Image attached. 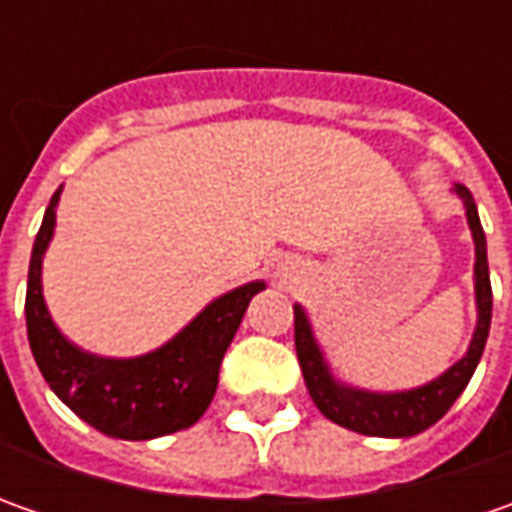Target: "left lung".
Wrapping results in <instances>:
<instances>
[{
	"label": "left lung",
	"mask_w": 512,
	"mask_h": 512,
	"mask_svg": "<svg viewBox=\"0 0 512 512\" xmlns=\"http://www.w3.org/2000/svg\"><path fill=\"white\" fill-rule=\"evenodd\" d=\"M456 193L464 199L467 207V222L473 230L476 242V305H479V325L473 333L470 350L462 362H456L436 382L407 390V393H364L353 387H342L330 379L327 364L322 359V350L310 333L305 310L293 307V330H296V356L302 364L307 393L313 404L325 413L330 422L342 424L353 433L362 436H387V439H402L416 436L436 424L444 413L453 407V402L462 396V390L470 382L476 364L482 359L487 333H490V316H493V290H490V270H487V239H484L479 210L470 196V190L456 185Z\"/></svg>",
	"instance_id": "obj_1"
}]
</instances>
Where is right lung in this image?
I'll use <instances>...</instances> for the list:
<instances>
[{
  "mask_svg": "<svg viewBox=\"0 0 512 512\" xmlns=\"http://www.w3.org/2000/svg\"><path fill=\"white\" fill-rule=\"evenodd\" d=\"M53 193L30 253L25 319L33 359L50 390L99 433L145 442L202 419L219 384V364L242 325L250 299L265 282L236 287L207 305L165 347L139 359H99L76 350L50 322L42 299V256L56 225Z\"/></svg>",
  "mask_w": 512,
  "mask_h": 512,
  "instance_id": "1",
  "label": "right lung"
}]
</instances>
